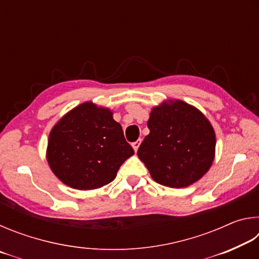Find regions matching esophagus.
Masks as SVG:
<instances>
[{"instance_id": "obj_1", "label": "esophagus", "mask_w": 259, "mask_h": 259, "mask_svg": "<svg viewBox=\"0 0 259 259\" xmlns=\"http://www.w3.org/2000/svg\"><path fill=\"white\" fill-rule=\"evenodd\" d=\"M140 143H142V139H138V140H136L135 143H133V148L135 150V152H137L138 147L140 145Z\"/></svg>"}]
</instances>
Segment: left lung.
Wrapping results in <instances>:
<instances>
[{
	"mask_svg": "<svg viewBox=\"0 0 259 259\" xmlns=\"http://www.w3.org/2000/svg\"><path fill=\"white\" fill-rule=\"evenodd\" d=\"M150 129L137 155L161 185L183 188L202 178L216 152V134L204 114L181 99L151 109Z\"/></svg>",
	"mask_w": 259,
	"mask_h": 259,
	"instance_id": "obj_1",
	"label": "left lung"
}]
</instances>
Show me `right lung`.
I'll list each match as a JSON object with an SVG mask.
<instances>
[{"mask_svg": "<svg viewBox=\"0 0 259 259\" xmlns=\"http://www.w3.org/2000/svg\"><path fill=\"white\" fill-rule=\"evenodd\" d=\"M134 153L111 109L85 102L52 126L47 161L65 185L88 191L114 181L122 163Z\"/></svg>", "mask_w": 259, "mask_h": 259, "instance_id": "add662e5", "label": "right lung"}]
</instances>
